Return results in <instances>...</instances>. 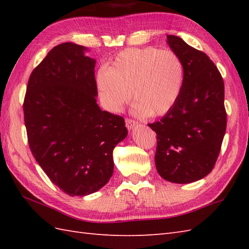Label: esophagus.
<instances>
[{
	"label": "esophagus",
	"mask_w": 249,
	"mask_h": 249,
	"mask_svg": "<svg viewBox=\"0 0 249 249\" xmlns=\"http://www.w3.org/2000/svg\"><path fill=\"white\" fill-rule=\"evenodd\" d=\"M125 124H126V127H127L128 129H131V128H134L136 125H138V122L135 121V120L126 118L125 119Z\"/></svg>",
	"instance_id": "esophagus-1"
}]
</instances>
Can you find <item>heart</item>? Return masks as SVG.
I'll return each instance as SVG.
<instances>
[{
  "instance_id": "1",
  "label": "heart",
  "mask_w": 249,
  "mask_h": 249,
  "mask_svg": "<svg viewBox=\"0 0 249 249\" xmlns=\"http://www.w3.org/2000/svg\"><path fill=\"white\" fill-rule=\"evenodd\" d=\"M184 66L171 50L156 47L128 48L115 55L109 68L97 73V86L105 107L118 112L133 92L137 115L166 114L178 99Z\"/></svg>"
}]
</instances>
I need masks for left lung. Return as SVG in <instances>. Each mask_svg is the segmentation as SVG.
Returning a JSON list of instances; mask_svg holds the SVG:
<instances>
[{
	"instance_id": "left-lung-1",
	"label": "left lung",
	"mask_w": 249,
	"mask_h": 249,
	"mask_svg": "<svg viewBox=\"0 0 249 249\" xmlns=\"http://www.w3.org/2000/svg\"><path fill=\"white\" fill-rule=\"evenodd\" d=\"M167 43L183 63L184 82L172 109L149 126L157 135V172L186 184L208 176L218 158L227 127L225 84L204 52L178 36L168 35Z\"/></svg>"
}]
</instances>
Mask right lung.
<instances>
[{
	"mask_svg": "<svg viewBox=\"0 0 249 249\" xmlns=\"http://www.w3.org/2000/svg\"><path fill=\"white\" fill-rule=\"evenodd\" d=\"M87 48H52L29 78L23 102L32 154L63 193L87 196L109 182L113 149L127 136L120 115L96 104L95 60Z\"/></svg>",
	"mask_w": 249,
	"mask_h": 249,
	"instance_id": "right-lung-1",
	"label": "right lung"
}]
</instances>
